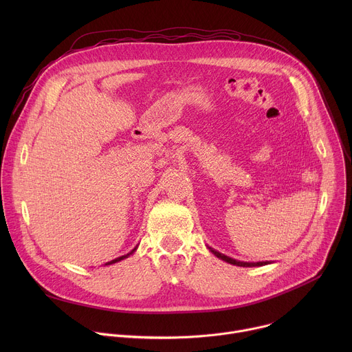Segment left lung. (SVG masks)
I'll return each instance as SVG.
<instances>
[{
    "label": "left lung",
    "instance_id": "left-lung-1",
    "mask_svg": "<svg viewBox=\"0 0 352 352\" xmlns=\"http://www.w3.org/2000/svg\"><path fill=\"white\" fill-rule=\"evenodd\" d=\"M210 250L212 252L217 256V258H220V259H223V261H226V262H228V263H231V265H236V266H243V267H252V266H263V265H266V262H259V263H246V262H238V261H235V259H231V258H228V256H226V255H223V254H220V252H216V250H213L212 248H210Z\"/></svg>",
    "mask_w": 352,
    "mask_h": 352
}]
</instances>
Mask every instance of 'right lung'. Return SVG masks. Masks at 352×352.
Segmentation results:
<instances>
[{
    "mask_svg": "<svg viewBox=\"0 0 352 352\" xmlns=\"http://www.w3.org/2000/svg\"><path fill=\"white\" fill-rule=\"evenodd\" d=\"M133 250H135V249H133ZM133 250H132V252H133ZM132 252H131V254H132ZM131 254H128V255H125V256H121V258H117V259H114V261H111V262H109V263H106V265H113V263H116V262H120V261L128 258Z\"/></svg>",
    "mask_w": 352,
    "mask_h": 352,
    "instance_id": "right-lung-1",
    "label": "right lung"
}]
</instances>
